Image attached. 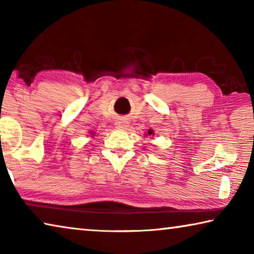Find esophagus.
<instances>
[{
	"label": "esophagus",
	"instance_id": "34e87169",
	"mask_svg": "<svg viewBox=\"0 0 254 254\" xmlns=\"http://www.w3.org/2000/svg\"><path fill=\"white\" fill-rule=\"evenodd\" d=\"M117 127L127 128L128 127V123L127 121H123V120H119V121H117Z\"/></svg>",
	"mask_w": 254,
	"mask_h": 254
}]
</instances>
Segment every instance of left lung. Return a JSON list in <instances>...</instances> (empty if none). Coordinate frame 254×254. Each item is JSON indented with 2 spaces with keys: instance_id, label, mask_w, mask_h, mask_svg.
<instances>
[{
  "instance_id": "obj_1",
  "label": "left lung",
  "mask_w": 254,
  "mask_h": 254,
  "mask_svg": "<svg viewBox=\"0 0 254 254\" xmlns=\"http://www.w3.org/2000/svg\"><path fill=\"white\" fill-rule=\"evenodd\" d=\"M148 134H149V135H153V134H154L153 130H149V131H148ZM148 134H147V135H148Z\"/></svg>"
}]
</instances>
